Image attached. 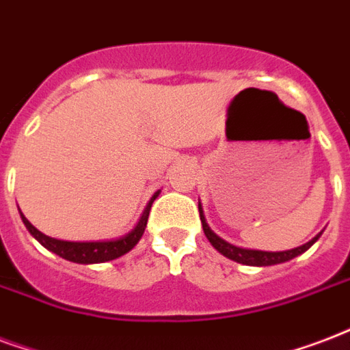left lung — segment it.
Segmentation results:
<instances>
[{"instance_id": "8db88e82", "label": "left lung", "mask_w": 350, "mask_h": 350, "mask_svg": "<svg viewBox=\"0 0 350 350\" xmlns=\"http://www.w3.org/2000/svg\"><path fill=\"white\" fill-rule=\"evenodd\" d=\"M200 211V220H202V228H204V233L207 237V240L211 242V246L215 247L218 253H222L224 257L231 258L234 262L246 264V266H273V264L288 262L292 258L299 257L301 253H305L308 247H312V244H316V240L321 237V233L316 234L314 239L308 240L306 244L299 247H293V250H286V252H260V250H247V247H239L229 244L224 239H220L213 229L207 226L205 222L204 209H202V204H198Z\"/></svg>"}]
</instances>
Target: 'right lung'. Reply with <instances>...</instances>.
<instances>
[{
    "instance_id": "1",
    "label": "right lung",
    "mask_w": 350,
    "mask_h": 350,
    "mask_svg": "<svg viewBox=\"0 0 350 350\" xmlns=\"http://www.w3.org/2000/svg\"><path fill=\"white\" fill-rule=\"evenodd\" d=\"M157 193H154V196L150 198V202L146 204L143 215H141L139 222L135 224V228L132 231H128L126 234H122L119 239L111 240H93V242H69V240H58L53 239V237H47L42 231L34 228L33 224L29 222L23 215H21V220L25 224V228L29 229V233L33 234L34 239L38 240L40 244L49 250V252L57 253L58 257L66 258V260H71V262L77 264H98V262H108V260H113V258L122 257L124 253H128L130 250L135 247V244L139 242L143 233H145L146 222H148V215H150V207L154 204V200L157 198Z\"/></svg>"
}]
</instances>
